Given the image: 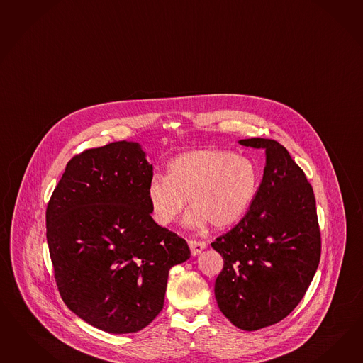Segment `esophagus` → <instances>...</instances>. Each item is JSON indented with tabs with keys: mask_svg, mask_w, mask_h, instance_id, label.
Wrapping results in <instances>:
<instances>
[{
	"mask_svg": "<svg viewBox=\"0 0 363 363\" xmlns=\"http://www.w3.org/2000/svg\"><path fill=\"white\" fill-rule=\"evenodd\" d=\"M189 247L191 251V255H199L205 248H206V243L205 242H196V240H189Z\"/></svg>",
	"mask_w": 363,
	"mask_h": 363,
	"instance_id": "obj_1",
	"label": "esophagus"
}]
</instances>
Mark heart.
<instances>
[{"mask_svg": "<svg viewBox=\"0 0 363 363\" xmlns=\"http://www.w3.org/2000/svg\"><path fill=\"white\" fill-rule=\"evenodd\" d=\"M257 187V167L250 158L225 150H193L174 157L165 178L152 179L147 201L158 225L173 223L187 199L184 225L199 228L210 222L225 228L245 216Z\"/></svg>", "mask_w": 363, "mask_h": 363, "instance_id": "b5f03b06", "label": "heart"}]
</instances>
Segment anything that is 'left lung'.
<instances>
[{
    "label": "left lung",
    "mask_w": 363,
    "mask_h": 363,
    "mask_svg": "<svg viewBox=\"0 0 363 363\" xmlns=\"http://www.w3.org/2000/svg\"><path fill=\"white\" fill-rule=\"evenodd\" d=\"M238 143L264 149V173L245 218L211 243L225 260L214 292L220 312L252 332L281 321L301 301L321 238L313 189L288 150L271 138Z\"/></svg>",
    "instance_id": "8db88e82"
}]
</instances>
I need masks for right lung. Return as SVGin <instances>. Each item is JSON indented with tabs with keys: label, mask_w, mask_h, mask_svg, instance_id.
Masks as SVG:
<instances>
[{
	"label": "right lung",
	"mask_w": 363,
	"mask_h": 363,
	"mask_svg": "<svg viewBox=\"0 0 363 363\" xmlns=\"http://www.w3.org/2000/svg\"><path fill=\"white\" fill-rule=\"evenodd\" d=\"M153 167L138 143L72 157L50 198L46 236L59 294L103 332L136 333L162 311L169 269L186 242L152 218Z\"/></svg>",
	"instance_id": "obj_1"
}]
</instances>
